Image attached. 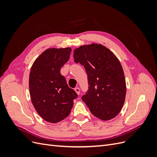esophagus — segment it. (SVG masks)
Wrapping results in <instances>:
<instances>
[{"label":"esophagus","instance_id":"34e87169","mask_svg":"<svg viewBox=\"0 0 157 157\" xmlns=\"http://www.w3.org/2000/svg\"><path fill=\"white\" fill-rule=\"evenodd\" d=\"M75 91L76 92V93H77L78 95H79L80 94V88H75Z\"/></svg>","mask_w":157,"mask_h":157}]
</instances>
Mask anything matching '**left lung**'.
<instances>
[{"label":"left lung","mask_w":157,"mask_h":157,"mask_svg":"<svg viewBox=\"0 0 157 157\" xmlns=\"http://www.w3.org/2000/svg\"><path fill=\"white\" fill-rule=\"evenodd\" d=\"M75 63L88 75V90L82 97L93 115L103 121L115 118L124 105L126 85L120 61L105 46L94 44L74 50Z\"/></svg>","instance_id":"8db88e82"}]
</instances>
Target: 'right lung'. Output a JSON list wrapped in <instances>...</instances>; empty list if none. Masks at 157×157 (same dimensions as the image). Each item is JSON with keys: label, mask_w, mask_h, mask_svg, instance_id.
I'll return each mask as SVG.
<instances>
[{"label": "right lung", "mask_w": 157, "mask_h": 157, "mask_svg": "<svg viewBox=\"0 0 157 157\" xmlns=\"http://www.w3.org/2000/svg\"><path fill=\"white\" fill-rule=\"evenodd\" d=\"M71 49L48 48L33 63L29 74V93L38 114L47 122L57 123L68 117L77 98L70 88L61 67L67 63Z\"/></svg>", "instance_id": "add662e5"}]
</instances>
